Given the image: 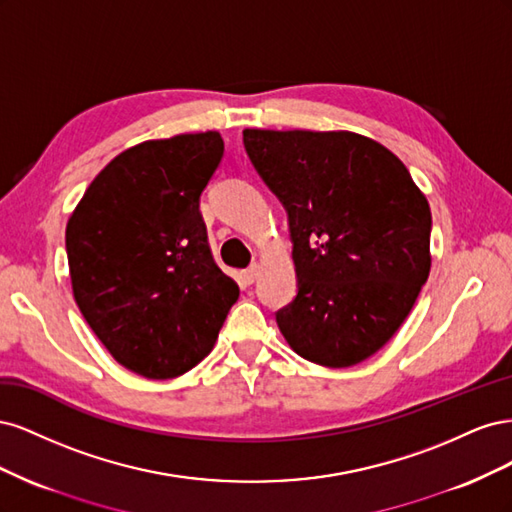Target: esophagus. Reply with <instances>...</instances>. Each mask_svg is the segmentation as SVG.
<instances>
[{"label": "esophagus", "mask_w": 512, "mask_h": 512, "mask_svg": "<svg viewBox=\"0 0 512 512\" xmlns=\"http://www.w3.org/2000/svg\"><path fill=\"white\" fill-rule=\"evenodd\" d=\"M258 273H260V267L256 265V262H254L252 267H247V269L243 271V280H245L247 284H254V282H256V277H258Z\"/></svg>", "instance_id": "obj_1"}]
</instances>
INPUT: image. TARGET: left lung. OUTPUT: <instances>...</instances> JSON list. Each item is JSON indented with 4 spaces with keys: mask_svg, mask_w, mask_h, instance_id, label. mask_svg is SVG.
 Wrapping results in <instances>:
<instances>
[{
    "mask_svg": "<svg viewBox=\"0 0 512 512\" xmlns=\"http://www.w3.org/2000/svg\"><path fill=\"white\" fill-rule=\"evenodd\" d=\"M243 145L288 213L297 297L277 327L316 365L369 359L429 277L425 194L395 153L354 132L243 130Z\"/></svg>",
    "mask_w": 512,
    "mask_h": 512,
    "instance_id": "obj_1",
    "label": "left lung"
}]
</instances>
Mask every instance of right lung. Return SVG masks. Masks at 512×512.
I'll list each match as a JSON object with an SVG mask.
<instances>
[{"mask_svg": "<svg viewBox=\"0 0 512 512\" xmlns=\"http://www.w3.org/2000/svg\"><path fill=\"white\" fill-rule=\"evenodd\" d=\"M220 132L145 141L108 162L66 226L74 301L113 359L151 380L211 352L239 286L215 265L200 194Z\"/></svg>", "mask_w": 512, "mask_h": 512, "instance_id": "1", "label": "right lung"}]
</instances>
